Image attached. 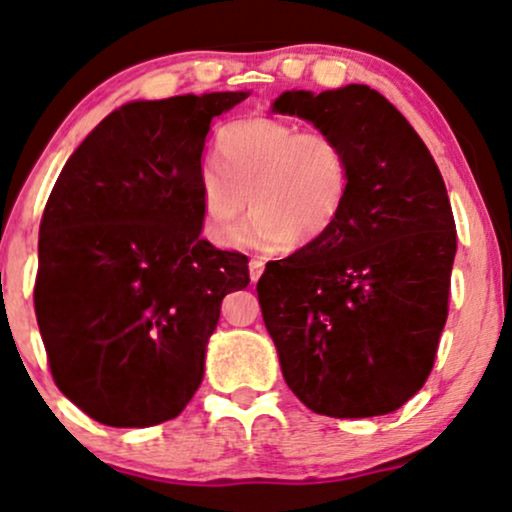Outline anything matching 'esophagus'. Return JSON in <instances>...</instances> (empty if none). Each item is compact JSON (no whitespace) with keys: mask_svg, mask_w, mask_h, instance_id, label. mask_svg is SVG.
Here are the masks:
<instances>
[{"mask_svg":"<svg viewBox=\"0 0 512 512\" xmlns=\"http://www.w3.org/2000/svg\"><path fill=\"white\" fill-rule=\"evenodd\" d=\"M262 272H264V260H250V279H252V283L260 281Z\"/></svg>","mask_w":512,"mask_h":512,"instance_id":"obj_1","label":"esophagus"}]
</instances>
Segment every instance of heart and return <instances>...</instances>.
<instances>
[{
  "mask_svg": "<svg viewBox=\"0 0 512 512\" xmlns=\"http://www.w3.org/2000/svg\"><path fill=\"white\" fill-rule=\"evenodd\" d=\"M202 229L219 248L243 236L248 202L252 243L283 252L317 245L336 226L353 188L348 145L324 128L274 116L226 123L214 140V166L197 174Z\"/></svg>",
  "mask_w": 512,
  "mask_h": 512,
  "instance_id": "heart-1",
  "label": "heart"
}]
</instances>
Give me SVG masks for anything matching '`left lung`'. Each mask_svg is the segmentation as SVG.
<instances>
[{
    "label": "left lung",
    "mask_w": 512,
    "mask_h": 512,
    "mask_svg": "<svg viewBox=\"0 0 512 512\" xmlns=\"http://www.w3.org/2000/svg\"><path fill=\"white\" fill-rule=\"evenodd\" d=\"M274 112L336 133L353 159L334 229L257 281L283 379L317 415H389L424 386L448 317L455 221L441 171L367 85L283 92Z\"/></svg>",
    "instance_id": "obj_1"
}]
</instances>
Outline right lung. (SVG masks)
<instances>
[{
    "label": "right lung",
    "mask_w": 512,
    "mask_h": 512,
    "mask_svg": "<svg viewBox=\"0 0 512 512\" xmlns=\"http://www.w3.org/2000/svg\"><path fill=\"white\" fill-rule=\"evenodd\" d=\"M248 92L128 102L69 157L40 221L35 317L54 384L92 420H174L205 374L221 300L248 257L200 236L214 116Z\"/></svg>",
    "instance_id": "obj_1"
}]
</instances>
